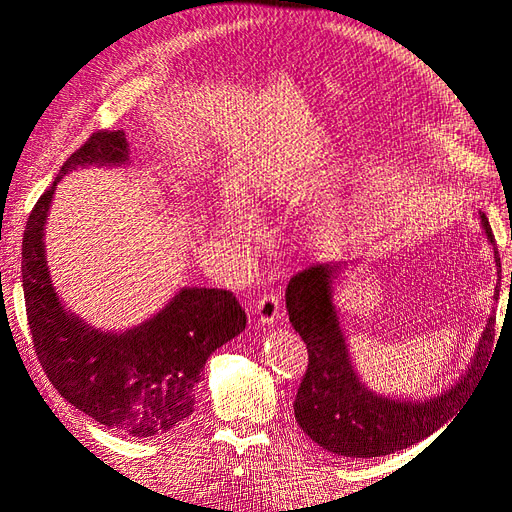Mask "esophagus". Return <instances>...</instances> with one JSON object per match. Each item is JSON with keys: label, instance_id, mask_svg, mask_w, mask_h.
Instances as JSON below:
<instances>
[{"label": "esophagus", "instance_id": "34e87169", "mask_svg": "<svg viewBox=\"0 0 512 512\" xmlns=\"http://www.w3.org/2000/svg\"><path fill=\"white\" fill-rule=\"evenodd\" d=\"M256 314L260 324H273L280 318V299L275 294H262L256 301Z\"/></svg>", "mask_w": 512, "mask_h": 512}]
</instances>
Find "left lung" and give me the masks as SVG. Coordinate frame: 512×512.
Listing matches in <instances>:
<instances>
[{"label": "left lung", "mask_w": 512, "mask_h": 512, "mask_svg": "<svg viewBox=\"0 0 512 512\" xmlns=\"http://www.w3.org/2000/svg\"><path fill=\"white\" fill-rule=\"evenodd\" d=\"M480 224L493 245L500 284V254L485 213H480ZM342 269L346 265H312L294 275L286 288L290 322L309 354L307 371L294 397V418L307 436L329 453L361 459L391 455L438 431L470 395L491 354L495 316H489L474 359L455 386L425 401L384 397L367 389L350 361L333 303V280ZM498 284L493 292L495 301L500 299Z\"/></svg>", "instance_id": "8db88e82"}]
</instances>
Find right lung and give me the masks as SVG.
<instances>
[{
  "mask_svg": "<svg viewBox=\"0 0 512 512\" xmlns=\"http://www.w3.org/2000/svg\"><path fill=\"white\" fill-rule=\"evenodd\" d=\"M128 160L123 130H100L64 162L27 218L23 292L36 356L61 397L123 436L160 438L194 412L207 359L245 329V312L230 290L181 288L153 318L111 333L89 327L59 301L44 254L55 185L68 170Z\"/></svg>",
  "mask_w": 512,
  "mask_h": 512,
  "instance_id": "obj_1",
  "label": "right lung"
}]
</instances>
